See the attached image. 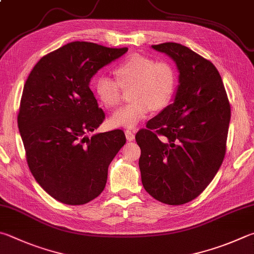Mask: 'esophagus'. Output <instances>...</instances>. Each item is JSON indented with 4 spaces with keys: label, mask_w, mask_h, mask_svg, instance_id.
I'll list each match as a JSON object with an SVG mask.
<instances>
[{
    "label": "esophagus",
    "mask_w": 254,
    "mask_h": 254,
    "mask_svg": "<svg viewBox=\"0 0 254 254\" xmlns=\"http://www.w3.org/2000/svg\"><path fill=\"white\" fill-rule=\"evenodd\" d=\"M126 137H127V141H133V140H134V137H135L134 132L131 131V130H126Z\"/></svg>",
    "instance_id": "34e87169"
}]
</instances>
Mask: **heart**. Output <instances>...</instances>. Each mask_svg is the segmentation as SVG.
Returning <instances> with one entry per match:
<instances>
[{
	"mask_svg": "<svg viewBox=\"0 0 254 254\" xmlns=\"http://www.w3.org/2000/svg\"><path fill=\"white\" fill-rule=\"evenodd\" d=\"M118 81L100 75L94 82L95 94L105 108L114 109L121 103L122 87H130L131 103L118 110L110 124L115 127H135L152 109L159 110L171 102L177 87V73L167 61H155L143 55H132L115 68Z\"/></svg>",
	"mask_w": 254,
	"mask_h": 254,
	"instance_id": "heart-1",
	"label": "heart"
}]
</instances>
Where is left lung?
I'll use <instances>...</instances> for the list:
<instances>
[{
  "label": "left lung",
  "mask_w": 254,
  "mask_h": 254,
  "mask_svg": "<svg viewBox=\"0 0 254 254\" xmlns=\"http://www.w3.org/2000/svg\"><path fill=\"white\" fill-rule=\"evenodd\" d=\"M179 70L172 104L136 133L142 184L162 203L199 196L219 171L227 150L231 108L219 71L209 60L173 42L152 45Z\"/></svg>",
  "instance_id": "1"
}]
</instances>
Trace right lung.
Returning <instances> with one entry per match:
<instances>
[{
  "instance_id": "right-lung-1",
  "label": "right lung",
  "mask_w": 254,
  "mask_h": 254,
  "mask_svg": "<svg viewBox=\"0 0 254 254\" xmlns=\"http://www.w3.org/2000/svg\"><path fill=\"white\" fill-rule=\"evenodd\" d=\"M127 51L67 43L44 55L25 82L17 126L27 165L43 190L64 204L99 196L110 163L126 144L122 130L87 133L105 119L89 86L91 77Z\"/></svg>"
}]
</instances>
